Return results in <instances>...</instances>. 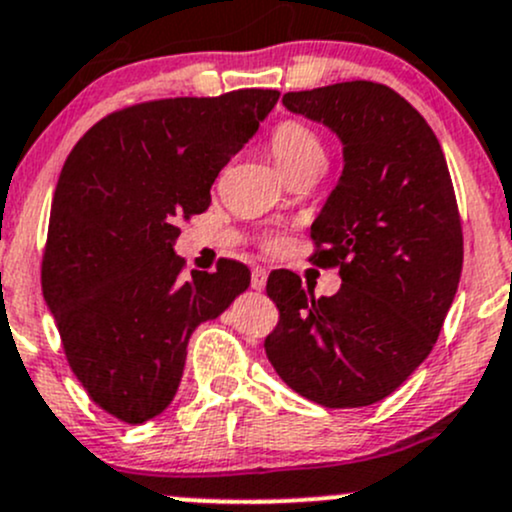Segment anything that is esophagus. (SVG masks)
<instances>
[{
    "label": "esophagus",
    "instance_id": "34e87169",
    "mask_svg": "<svg viewBox=\"0 0 512 512\" xmlns=\"http://www.w3.org/2000/svg\"><path fill=\"white\" fill-rule=\"evenodd\" d=\"M252 289L262 291L267 286V269L265 267H255L252 269V279H250Z\"/></svg>",
    "mask_w": 512,
    "mask_h": 512
}]
</instances>
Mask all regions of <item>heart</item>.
I'll return each instance as SVG.
<instances>
[{"instance_id": "obj_1", "label": "heart", "mask_w": 512, "mask_h": 512, "mask_svg": "<svg viewBox=\"0 0 512 512\" xmlns=\"http://www.w3.org/2000/svg\"><path fill=\"white\" fill-rule=\"evenodd\" d=\"M269 150L286 177L311 165H325V148L313 128L303 121L286 119L269 133ZM269 247H279V240H269Z\"/></svg>"}]
</instances>
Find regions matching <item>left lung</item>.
I'll use <instances>...</instances> for the list:
<instances>
[{
	"mask_svg": "<svg viewBox=\"0 0 512 512\" xmlns=\"http://www.w3.org/2000/svg\"><path fill=\"white\" fill-rule=\"evenodd\" d=\"M291 114L328 126L342 174L311 226L335 296L313 299L294 272H272L279 323L265 352L286 386L325 408L381 401L430 355L462 277V221L440 143L401 94L340 82L284 94Z\"/></svg>",
	"mask_w": 512,
	"mask_h": 512,
	"instance_id": "left-lung-1",
	"label": "left lung"
}]
</instances>
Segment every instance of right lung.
I'll return each instance as SVG.
<instances>
[{
  "instance_id": "1",
  "label": "right lung",
  "mask_w": 512,
  "mask_h": 512,
  "mask_svg": "<svg viewBox=\"0 0 512 512\" xmlns=\"http://www.w3.org/2000/svg\"><path fill=\"white\" fill-rule=\"evenodd\" d=\"M277 89L145 101L94 123L67 155L43 252V299L89 398L123 423L165 411L189 338L250 286L243 262L192 272L177 221L209 209L211 184L257 133Z\"/></svg>"
}]
</instances>
